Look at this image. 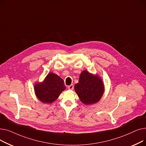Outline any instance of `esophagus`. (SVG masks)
<instances>
[{"instance_id": "1", "label": "esophagus", "mask_w": 146, "mask_h": 146, "mask_svg": "<svg viewBox=\"0 0 146 146\" xmlns=\"http://www.w3.org/2000/svg\"><path fill=\"white\" fill-rule=\"evenodd\" d=\"M68 89L69 90H73V89H74V86H73V85H70V86H68Z\"/></svg>"}]
</instances>
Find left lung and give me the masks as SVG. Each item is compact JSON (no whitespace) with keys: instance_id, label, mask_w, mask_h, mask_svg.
<instances>
[{"instance_id":"8db88e82","label":"left lung","mask_w":146,"mask_h":146,"mask_svg":"<svg viewBox=\"0 0 146 146\" xmlns=\"http://www.w3.org/2000/svg\"><path fill=\"white\" fill-rule=\"evenodd\" d=\"M74 89L80 101L85 105L98 102L104 93V85L98 75L83 71L79 80L74 85Z\"/></svg>"}]
</instances>
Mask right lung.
<instances>
[{
	"label": "right lung",
	"mask_w": 146,
	"mask_h": 146,
	"mask_svg": "<svg viewBox=\"0 0 146 146\" xmlns=\"http://www.w3.org/2000/svg\"><path fill=\"white\" fill-rule=\"evenodd\" d=\"M65 89L63 80L53 73L48 74L42 82L37 83L34 86L37 98L42 102L47 104L55 101Z\"/></svg>",
	"instance_id": "right-lung-1"
}]
</instances>
